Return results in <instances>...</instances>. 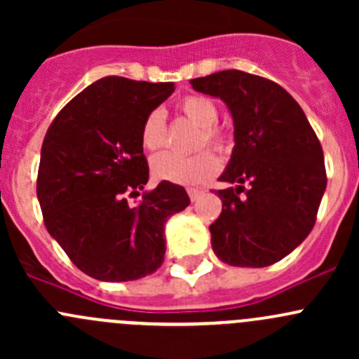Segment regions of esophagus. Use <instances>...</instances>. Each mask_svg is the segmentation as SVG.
Listing matches in <instances>:
<instances>
[{
  "mask_svg": "<svg viewBox=\"0 0 359 359\" xmlns=\"http://www.w3.org/2000/svg\"><path fill=\"white\" fill-rule=\"evenodd\" d=\"M187 193H189L191 201H196L198 198L201 196V191H198V189H189V191H187Z\"/></svg>",
  "mask_w": 359,
  "mask_h": 359,
  "instance_id": "1",
  "label": "esophagus"
}]
</instances>
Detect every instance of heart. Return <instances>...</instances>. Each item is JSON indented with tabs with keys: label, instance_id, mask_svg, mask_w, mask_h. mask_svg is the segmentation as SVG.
I'll return each mask as SVG.
<instances>
[{
	"label": "heart",
	"instance_id": "1",
	"mask_svg": "<svg viewBox=\"0 0 359 359\" xmlns=\"http://www.w3.org/2000/svg\"><path fill=\"white\" fill-rule=\"evenodd\" d=\"M180 111L189 118L194 125L201 128L200 147L203 144L224 149L226 135L217 126H213L219 118V109L213 100L203 95H187L180 102ZM140 142L147 151H159L166 144V125L161 111H153L146 116L140 130ZM220 168V161L212 151H201L194 156H179L173 153H163L153 158L151 172L154 179L166 180L180 186H200L215 175Z\"/></svg>",
	"mask_w": 359,
	"mask_h": 359
}]
</instances>
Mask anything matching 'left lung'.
Wrapping results in <instances>:
<instances>
[{
	"mask_svg": "<svg viewBox=\"0 0 359 359\" xmlns=\"http://www.w3.org/2000/svg\"><path fill=\"white\" fill-rule=\"evenodd\" d=\"M196 92L222 100L233 116L234 147L217 191L222 212L210 226L222 262L266 267L299 247L316 222L327 189L321 144L295 99L248 72L191 79Z\"/></svg>",
	"mask_w": 359,
	"mask_h": 359,
	"instance_id": "1",
	"label": "left lung"
}]
</instances>
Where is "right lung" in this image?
Masks as SVG:
<instances>
[{
	"instance_id": "obj_1",
	"label": "right lung",
	"mask_w": 359,
	"mask_h": 359,
	"mask_svg": "<svg viewBox=\"0 0 359 359\" xmlns=\"http://www.w3.org/2000/svg\"><path fill=\"white\" fill-rule=\"evenodd\" d=\"M173 83L107 76L57 114L41 146L38 201L50 236L78 269L100 281L154 273L166 250L165 224L189 205L182 186L149 179L142 123L173 93Z\"/></svg>"
}]
</instances>
